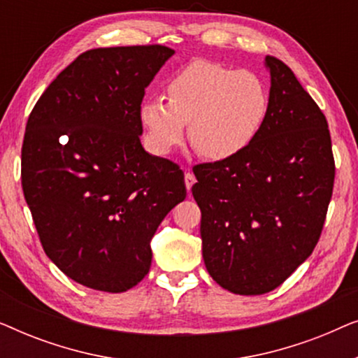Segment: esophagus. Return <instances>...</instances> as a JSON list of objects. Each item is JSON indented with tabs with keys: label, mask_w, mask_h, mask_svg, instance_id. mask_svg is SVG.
<instances>
[{
	"label": "esophagus",
	"mask_w": 358,
	"mask_h": 358,
	"mask_svg": "<svg viewBox=\"0 0 358 358\" xmlns=\"http://www.w3.org/2000/svg\"><path fill=\"white\" fill-rule=\"evenodd\" d=\"M184 180H185V187H187V192H190V189H192V185L195 184V176L192 173H185Z\"/></svg>",
	"instance_id": "1"
}]
</instances>
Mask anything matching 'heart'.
I'll return each mask as SVG.
<instances>
[{
    "instance_id": "b5f03b06",
    "label": "heart",
    "mask_w": 358,
    "mask_h": 358,
    "mask_svg": "<svg viewBox=\"0 0 358 358\" xmlns=\"http://www.w3.org/2000/svg\"><path fill=\"white\" fill-rule=\"evenodd\" d=\"M168 102L140 106L145 141L155 155L168 156L189 138L207 159L236 158L254 143L268 115L266 83L251 71L197 60L168 83Z\"/></svg>"
}]
</instances>
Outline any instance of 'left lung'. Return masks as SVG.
I'll use <instances>...</instances> for the list:
<instances>
[{
	"label": "left lung",
	"instance_id": "8db88e82",
	"mask_svg": "<svg viewBox=\"0 0 358 358\" xmlns=\"http://www.w3.org/2000/svg\"><path fill=\"white\" fill-rule=\"evenodd\" d=\"M268 115L236 158L194 168L205 267L236 295L282 285L310 257L334 185L326 117L285 63L266 57Z\"/></svg>",
	"mask_w": 358,
	"mask_h": 358
}]
</instances>
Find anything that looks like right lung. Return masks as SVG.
<instances>
[{"instance_id":"1","label":"right lung","mask_w":358,"mask_h":358,"mask_svg":"<svg viewBox=\"0 0 358 358\" xmlns=\"http://www.w3.org/2000/svg\"><path fill=\"white\" fill-rule=\"evenodd\" d=\"M164 45L94 48L34 106L22 190L48 259L81 285L120 293L150 271L151 239L185 199L184 174L141 145L140 106Z\"/></svg>"}]
</instances>
